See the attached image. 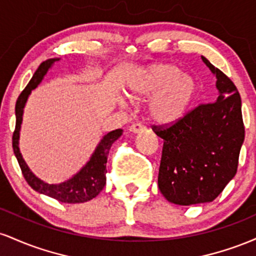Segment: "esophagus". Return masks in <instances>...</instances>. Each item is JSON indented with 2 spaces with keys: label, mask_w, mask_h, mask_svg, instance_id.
<instances>
[{
  "label": "esophagus",
  "mask_w": 256,
  "mask_h": 256,
  "mask_svg": "<svg viewBox=\"0 0 256 256\" xmlns=\"http://www.w3.org/2000/svg\"><path fill=\"white\" fill-rule=\"evenodd\" d=\"M144 130H146V126L140 124V122H134V124H132L130 126V131L134 132V134H137V132L144 131Z\"/></svg>",
  "instance_id": "34e87169"
}]
</instances>
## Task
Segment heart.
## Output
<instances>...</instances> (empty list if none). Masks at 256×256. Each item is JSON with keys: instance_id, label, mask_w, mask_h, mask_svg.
Here are the masks:
<instances>
[{"instance_id": "heart-1", "label": "heart", "mask_w": 256, "mask_h": 256, "mask_svg": "<svg viewBox=\"0 0 256 256\" xmlns=\"http://www.w3.org/2000/svg\"><path fill=\"white\" fill-rule=\"evenodd\" d=\"M196 82L172 64H154L138 70L128 82L131 98L149 100V116L160 125L183 119L196 96Z\"/></svg>"}]
</instances>
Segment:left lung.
Wrapping results in <instances>:
<instances>
[{
  "instance_id": "left-lung-1",
  "label": "left lung",
  "mask_w": 256,
  "mask_h": 256,
  "mask_svg": "<svg viewBox=\"0 0 256 256\" xmlns=\"http://www.w3.org/2000/svg\"><path fill=\"white\" fill-rule=\"evenodd\" d=\"M220 95L201 104L173 125H152L164 140L158 185L174 204L190 206L218 198L238 167L244 140L240 96L236 85L207 58Z\"/></svg>"
}]
</instances>
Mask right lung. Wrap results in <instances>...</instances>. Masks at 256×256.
<instances>
[{
	"label": "right lung",
	"instance_id": "right-lung-1",
	"mask_svg": "<svg viewBox=\"0 0 256 256\" xmlns=\"http://www.w3.org/2000/svg\"><path fill=\"white\" fill-rule=\"evenodd\" d=\"M56 60H58V58H49V60L43 61L37 68V71L34 72V77L31 78V80L28 82V84L26 85L25 89L22 91V94L18 98L16 104V130L13 132L12 144H13L14 154H16L18 162H19L20 168H22V176H24L25 180L28 182V184L30 185L32 189L40 194H44L49 198L64 202V204H82V202L90 201V200L96 198L104 188L106 173H107L106 164H107L108 152H110L112 144L122 136V128H116V130L108 132L100 142L89 162L80 170V172H78L74 177L61 184H46L40 179H38L28 170L24 158L20 154L19 146H18L20 125H22V110H24L26 100L30 95L31 90H34L40 83L49 67Z\"/></svg>",
	"mask_w": 256,
	"mask_h": 256
}]
</instances>
